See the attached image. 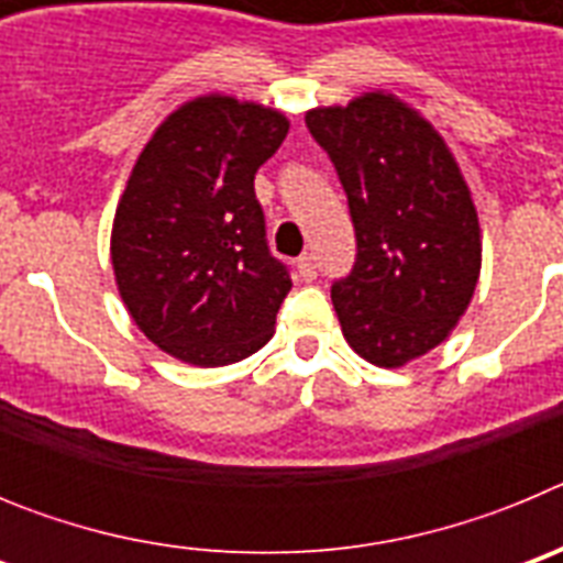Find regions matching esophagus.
Here are the masks:
<instances>
[{"label": "esophagus", "mask_w": 563, "mask_h": 563, "mask_svg": "<svg viewBox=\"0 0 563 563\" xmlns=\"http://www.w3.org/2000/svg\"><path fill=\"white\" fill-rule=\"evenodd\" d=\"M298 276L305 278V282H312V278L318 276V262H316V256H312V253H305V256L298 258Z\"/></svg>", "instance_id": "1"}]
</instances>
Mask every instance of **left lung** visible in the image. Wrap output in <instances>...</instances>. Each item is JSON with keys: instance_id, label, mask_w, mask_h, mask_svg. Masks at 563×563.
Listing matches in <instances>:
<instances>
[{"instance_id": "8db88e82", "label": "left lung", "mask_w": 563, "mask_h": 563, "mask_svg": "<svg viewBox=\"0 0 563 563\" xmlns=\"http://www.w3.org/2000/svg\"><path fill=\"white\" fill-rule=\"evenodd\" d=\"M307 129L355 225V265L332 285L343 338L397 369L445 341L471 305L482 267L474 200L437 129L395 96L310 109Z\"/></svg>"}]
</instances>
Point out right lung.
<instances>
[{
    "label": "right lung",
    "mask_w": 563,
    "mask_h": 563,
    "mask_svg": "<svg viewBox=\"0 0 563 563\" xmlns=\"http://www.w3.org/2000/svg\"><path fill=\"white\" fill-rule=\"evenodd\" d=\"M287 129L276 109L202 96L168 114L134 163L114 211V282L168 355L228 366L273 338L292 282L267 247L253 177Z\"/></svg>",
    "instance_id": "obj_1"
}]
</instances>
